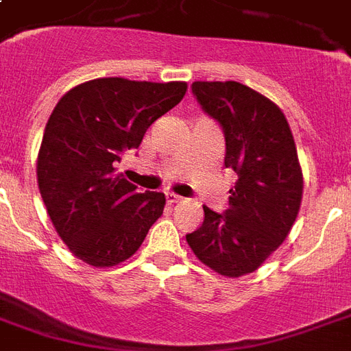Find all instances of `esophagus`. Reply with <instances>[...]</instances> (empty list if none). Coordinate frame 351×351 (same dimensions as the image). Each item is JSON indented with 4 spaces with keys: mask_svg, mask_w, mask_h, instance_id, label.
Listing matches in <instances>:
<instances>
[{
    "mask_svg": "<svg viewBox=\"0 0 351 351\" xmlns=\"http://www.w3.org/2000/svg\"><path fill=\"white\" fill-rule=\"evenodd\" d=\"M165 198H167V202H169V204H178V202H182V200H184L180 195H175V193H165Z\"/></svg>",
    "mask_w": 351,
    "mask_h": 351,
    "instance_id": "34e87169",
    "label": "esophagus"
}]
</instances>
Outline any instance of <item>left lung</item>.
<instances>
[{
	"label": "left lung",
	"mask_w": 351,
	"mask_h": 351,
	"mask_svg": "<svg viewBox=\"0 0 351 351\" xmlns=\"http://www.w3.org/2000/svg\"><path fill=\"white\" fill-rule=\"evenodd\" d=\"M193 96L224 132V167L239 180L224 213L204 206V222L187 233L200 261L226 277L255 271L293 226L302 173L288 120L273 101L239 82H195Z\"/></svg>",
	"instance_id": "obj_1"
}]
</instances>
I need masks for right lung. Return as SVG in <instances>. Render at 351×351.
<instances>
[{"label":"right lung","mask_w":351,"mask_h":351,"mask_svg":"<svg viewBox=\"0 0 351 351\" xmlns=\"http://www.w3.org/2000/svg\"><path fill=\"white\" fill-rule=\"evenodd\" d=\"M186 90L184 82L100 78L71 89L54 107L41 140L38 186L58 234L90 266L134 255L164 211V193H140L114 167Z\"/></svg>","instance_id":"obj_1"}]
</instances>
